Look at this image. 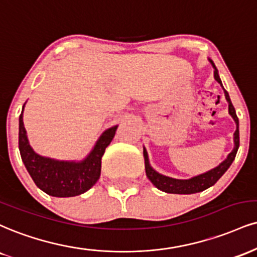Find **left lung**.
Masks as SVG:
<instances>
[{
	"instance_id": "8db88e82",
	"label": "left lung",
	"mask_w": 257,
	"mask_h": 257,
	"mask_svg": "<svg viewBox=\"0 0 257 257\" xmlns=\"http://www.w3.org/2000/svg\"><path fill=\"white\" fill-rule=\"evenodd\" d=\"M208 61L211 62V64L214 68V79L217 81L221 83V80L219 78L218 74V69L215 67V64L213 63V61L211 58H208ZM225 92V98H226L227 103H228V113H230L231 117H232L234 122H236V132L233 134V142H234V147L232 150V152L227 156V158L221 162L217 168L209 170V171L205 172V174L197 175L195 177H191L189 179H177V178H172V177H168V176H164L159 172H157L152 166L150 165V160H148V154L147 151L145 150L144 147V157H145V169H146V175L148 179L152 182L153 185H156L159 190L165 191V193L169 194H195V193H200V191L206 190L207 188L212 187L218 182V179L221 177L225 172L227 171V169L230 168L231 164L236 158V154L238 151V147H239V123H238V117L236 115V110H234L232 103H231L230 95L224 89Z\"/></svg>"
}]
</instances>
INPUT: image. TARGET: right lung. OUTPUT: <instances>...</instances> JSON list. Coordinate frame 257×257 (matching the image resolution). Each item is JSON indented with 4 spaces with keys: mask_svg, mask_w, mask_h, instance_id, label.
<instances>
[{
    "mask_svg": "<svg viewBox=\"0 0 257 257\" xmlns=\"http://www.w3.org/2000/svg\"><path fill=\"white\" fill-rule=\"evenodd\" d=\"M23 111L19 117L20 156L37 187L48 195L56 197L78 196L91 189L100 176L105 148L112 141L118 125L106 129L81 162H64L42 157L32 150L24 126Z\"/></svg>",
    "mask_w": 257,
    "mask_h": 257,
    "instance_id": "right-lung-1",
    "label": "right lung"
}]
</instances>
